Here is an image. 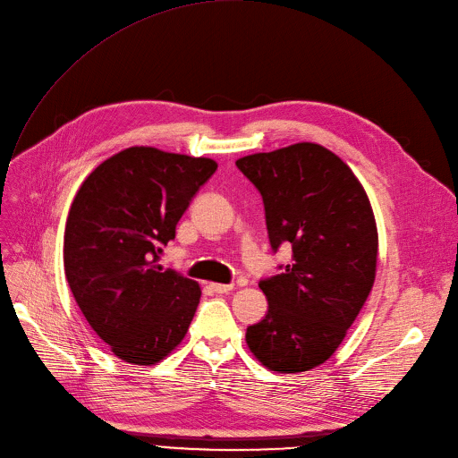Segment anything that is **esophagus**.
Listing matches in <instances>:
<instances>
[{"label":"esophagus","instance_id":"34e87169","mask_svg":"<svg viewBox=\"0 0 458 458\" xmlns=\"http://www.w3.org/2000/svg\"><path fill=\"white\" fill-rule=\"evenodd\" d=\"M209 289H211L213 293L223 294V293H230V291L233 289V285H232V284H209Z\"/></svg>","mask_w":458,"mask_h":458}]
</instances>
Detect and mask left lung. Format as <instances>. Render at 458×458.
<instances>
[{
	"label": "left lung",
	"instance_id": "obj_1",
	"mask_svg": "<svg viewBox=\"0 0 458 458\" xmlns=\"http://www.w3.org/2000/svg\"><path fill=\"white\" fill-rule=\"evenodd\" d=\"M259 190L272 250L293 263L259 282L265 318L247 344L265 369L308 372L326 362L367 301L377 265V226L353 171L329 148L301 141L235 162Z\"/></svg>",
	"mask_w": 458,
	"mask_h": 458
}]
</instances>
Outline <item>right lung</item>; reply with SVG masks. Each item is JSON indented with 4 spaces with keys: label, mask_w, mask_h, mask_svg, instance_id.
<instances>
[{
    "label": "right lung",
    "mask_w": 458,
    "mask_h": 458,
    "mask_svg": "<svg viewBox=\"0 0 458 458\" xmlns=\"http://www.w3.org/2000/svg\"><path fill=\"white\" fill-rule=\"evenodd\" d=\"M217 162L155 147L106 158L66 221L64 272L77 306L121 360L152 367L186 337L200 287L158 263L182 213Z\"/></svg>",
    "instance_id": "1"
}]
</instances>
